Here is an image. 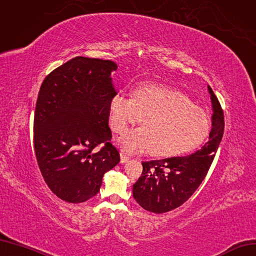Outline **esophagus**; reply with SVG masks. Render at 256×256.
Instances as JSON below:
<instances>
[{
	"label": "esophagus",
	"mask_w": 256,
	"mask_h": 256,
	"mask_svg": "<svg viewBox=\"0 0 256 256\" xmlns=\"http://www.w3.org/2000/svg\"><path fill=\"white\" fill-rule=\"evenodd\" d=\"M129 160H130L129 156H127L124 154H120V163H126V162H128Z\"/></svg>",
	"instance_id": "obj_1"
}]
</instances>
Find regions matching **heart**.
I'll use <instances>...</instances> for the list:
<instances>
[{
	"mask_svg": "<svg viewBox=\"0 0 256 256\" xmlns=\"http://www.w3.org/2000/svg\"><path fill=\"white\" fill-rule=\"evenodd\" d=\"M109 114L111 128L118 134L143 118L144 127L129 131L118 140L130 154L148 149L161 158L185 154L204 142L210 130L206 110L186 95L162 84L140 86L134 91V98L116 95L110 100Z\"/></svg>",
	"mask_w": 256,
	"mask_h": 256,
	"instance_id": "1",
	"label": "heart"
}]
</instances>
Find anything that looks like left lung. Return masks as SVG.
Segmentation results:
<instances>
[{
	"label": "left lung",
	"instance_id": "obj_1",
	"mask_svg": "<svg viewBox=\"0 0 256 256\" xmlns=\"http://www.w3.org/2000/svg\"><path fill=\"white\" fill-rule=\"evenodd\" d=\"M212 100V129L208 142L188 156L142 162L143 172L134 184V198L144 210L156 214L182 206L199 188L212 164L224 136V118L216 95L208 86Z\"/></svg>",
	"mask_w": 256,
	"mask_h": 256
}]
</instances>
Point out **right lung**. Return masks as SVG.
I'll return each mask as SVG.
<instances>
[{
    "label": "right lung",
    "mask_w": 256,
    "mask_h": 256,
    "mask_svg": "<svg viewBox=\"0 0 256 256\" xmlns=\"http://www.w3.org/2000/svg\"><path fill=\"white\" fill-rule=\"evenodd\" d=\"M116 68L111 60L79 56L55 68L41 84L34 152L50 190L70 204L94 197L104 172L120 162L108 125L110 100L116 95L111 73Z\"/></svg>",
    "instance_id": "1"
}]
</instances>
